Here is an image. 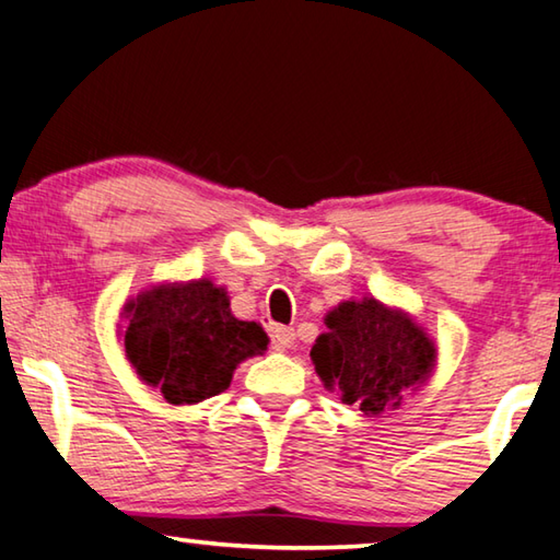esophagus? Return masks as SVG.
Here are the masks:
<instances>
[{
    "mask_svg": "<svg viewBox=\"0 0 560 560\" xmlns=\"http://www.w3.org/2000/svg\"><path fill=\"white\" fill-rule=\"evenodd\" d=\"M296 342V330L293 328H283V325H277L271 332V348L273 350H289Z\"/></svg>",
    "mask_w": 560,
    "mask_h": 560,
    "instance_id": "obj_1",
    "label": "esophagus"
}]
</instances>
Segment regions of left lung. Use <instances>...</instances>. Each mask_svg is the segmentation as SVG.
<instances>
[{
    "mask_svg": "<svg viewBox=\"0 0 560 560\" xmlns=\"http://www.w3.org/2000/svg\"><path fill=\"white\" fill-rule=\"evenodd\" d=\"M328 332L315 340L311 360L325 386H338L345 404L368 416L396 409L413 384L429 377L433 342L401 311L380 301H345L325 318Z\"/></svg>",
    "mask_w": 560,
    "mask_h": 560,
    "instance_id": "left-lung-1",
    "label": "left lung"
}]
</instances>
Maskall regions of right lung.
I'll list each match as a JSON object with an SVG mask.
<instances>
[{"mask_svg": "<svg viewBox=\"0 0 560 560\" xmlns=\"http://www.w3.org/2000/svg\"><path fill=\"white\" fill-rule=\"evenodd\" d=\"M125 350L141 380L171 404H196L225 392L242 360L267 350V332L230 313L212 281L159 287L127 303Z\"/></svg>", "mask_w": 560, "mask_h": 560, "instance_id": "obj_1", "label": "right lung"}]
</instances>
